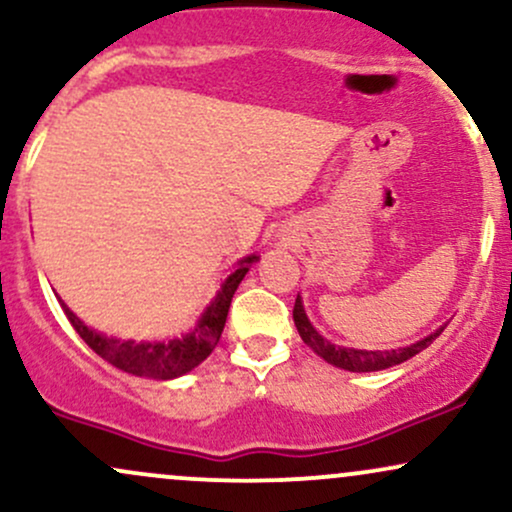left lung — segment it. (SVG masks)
Wrapping results in <instances>:
<instances>
[{
	"label": "left lung",
	"mask_w": 512,
	"mask_h": 512,
	"mask_svg": "<svg viewBox=\"0 0 512 512\" xmlns=\"http://www.w3.org/2000/svg\"><path fill=\"white\" fill-rule=\"evenodd\" d=\"M293 322H296V330L301 334L303 342L308 344L317 356H322L327 363H332V366L351 370V373H370V370H383V368L397 366V363H404L407 358L416 356L419 351H424L426 346H431L433 339L440 337V332L445 330V327H440V330L428 334L426 339H421V342L411 346H404V349L361 351V349H342V346H334L327 342L322 334H317L315 327L308 322V317H305L301 298H296V305H293Z\"/></svg>",
	"instance_id": "8db88e82"
}]
</instances>
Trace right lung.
Instances as JSON below:
<instances>
[{
  "label": "right lung",
  "mask_w": 512,
  "mask_h": 512,
  "mask_svg": "<svg viewBox=\"0 0 512 512\" xmlns=\"http://www.w3.org/2000/svg\"><path fill=\"white\" fill-rule=\"evenodd\" d=\"M257 257H245L240 262V267L226 279L219 296L214 298V303L209 305L207 313L202 315V320L197 322V327L187 337L173 339V342H151V344H137L132 339L122 342V339L105 337V334H98L96 330H88L84 322L76 317L67 305L62 303L64 315L72 322L84 342L96 351L98 356L105 358L108 363H113L115 368L125 370V373L139 375V378H154V380H170L178 378V375L190 373L192 368L199 366V363L207 358L211 351L219 344L223 325H226L228 308H231L233 293H236L238 284L243 281V276L248 274V267L255 262Z\"/></svg>",
  "instance_id": "obj_1"
}]
</instances>
